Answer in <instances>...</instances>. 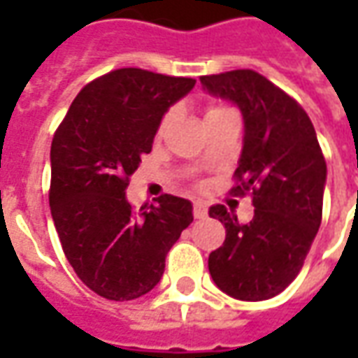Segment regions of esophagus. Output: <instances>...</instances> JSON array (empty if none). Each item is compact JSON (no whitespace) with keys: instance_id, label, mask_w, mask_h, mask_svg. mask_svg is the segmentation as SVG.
Segmentation results:
<instances>
[{"instance_id":"1","label":"esophagus","mask_w":358,"mask_h":358,"mask_svg":"<svg viewBox=\"0 0 358 358\" xmlns=\"http://www.w3.org/2000/svg\"><path fill=\"white\" fill-rule=\"evenodd\" d=\"M207 213H209V209H207V205H205V203H201V201L194 203V217L195 218H199V220H201V218L207 217Z\"/></svg>"}]
</instances>
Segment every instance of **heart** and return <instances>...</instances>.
I'll list each match as a JSON object with an SVG mask.
<instances>
[{"label":"heart","mask_w":358,"mask_h":358,"mask_svg":"<svg viewBox=\"0 0 358 358\" xmlns=\"http://www.w3.org/2000/svg\"><path fill=\"white\" fill-rule=\"evenodd\" d=\"M220 110H226V109H222V107H210V109L207 110V117H210V115H217V113H220ZM164 124H166V120L163 122V126Z\"/></svg>","instance_id":"obj_1"}]
</instances>
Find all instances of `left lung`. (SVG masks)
<instances>
[{
	"label": "left lung",
	"instance_id": "1",
	"mask_svg": "<svg viewBox=\"0 0 358 358\" xmlns=\"http://www.w3.org/2000/svg\"><path fill=\"white\" fill-rule=\"evenodd\" d=\"M201 86L241 110V184L234 194L253 189L255 207L248 224L224 205L210 207L226 240L209 255V272L234 299H270L299 274L322 220L326 161L315 126L299 103L255 71L201 76Z\"/></svg>",
	"mask_w": 358,
	"mask_h": 358
}]
</instances>
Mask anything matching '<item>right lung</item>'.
<instances>
[{"instance_id": "add662e5", "label": "right lung", "mask_w": 358, "mask_h": 358, "mask_svg": "<svg viewBox=\"0 0 358 358\" xmlns=\"http://www.w3.org/2000/svg\"><path fill=\"white\" fill-rule=\"evenodd\" d=\"M194 86V78L118 69L82 88L53 136V224L74 272L105 299L151 292L194 220L184 197L161 195L140 213L126 199L128 178L153 148L166 110Z\"/></svg>"}]
</instances>
